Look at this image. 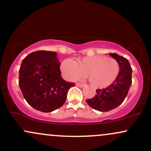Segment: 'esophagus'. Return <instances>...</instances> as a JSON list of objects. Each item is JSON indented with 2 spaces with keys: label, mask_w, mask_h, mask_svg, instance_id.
Listing matches in <instances>:
<instances>
[{
  "label": "esophagus",
  "mask_w": 151,
  "mask_h": 151,
  "mask_svg": "<svg viewBox=\"0 0 151 151\" xmlns=\"http://www.w3.org/2000/svg\"><path fill=\"white\" fill-rule=\"evenodd\" d=\"M76 85H77V86H79V87H83L84 86V84H81V83H79V82H77L76 83Z\"/></svg>",
  "instance_id": "obj_1"
}]
</instances>
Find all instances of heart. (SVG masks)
I'll return each instance as SVG.
<instances>
[{"label": "heart", "instance_id": "heart-1", "mask_svg": "<svg viewBox=\"0 0 151 151\" xmlns=\"http://www.w3.org/2000/svg\"><path fill=\"white\" fill-rule=\"evenodd\" d=\"M61 70L69 80H77L86 74L93 87L104 89L117 79L120 66L115 59L96 55L85 57L77 62L66 59L62 62Z\"/></svg>", "mask_w": 151, "mask_h": 151}]
</instances>
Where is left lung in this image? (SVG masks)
Instances as JSON below:
<instances>
[{"mask_svg": "<svg viewBox=\"0 0 151 151\" xmlns=\"http://www.w3.org/2000/svg\"><path fill=\"white\" fill-rule=\"evenodd\" d=\"M120 66V72L113 84L103 89H97L95 96L86 100L91 108L106 112L116 109L123 103L132 84V69L129 60L116 53H109Z\"/></svg>", "mask_w": 151, "mask_h": 151, "instance_id": "1", "label": "left lung"}]
</instances>
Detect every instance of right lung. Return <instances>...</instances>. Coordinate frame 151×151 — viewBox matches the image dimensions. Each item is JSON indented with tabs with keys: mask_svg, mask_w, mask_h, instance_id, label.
I'll return each instance as SVG.
<instances>
[{
	"mask_svg": "<svg viewBox=\"0 0 151 151\" xmlns=\"http://www.w3.org/2000/svg\"><path fill=\"white\" fill-rule=\"evenodd\" d=\"M60 62L55 52L39 51L22 60L19 70V86L28 104L48 113L65 104L68 90L74 83L61 77Z\"/></svg>",
	"mask_w": 151,
	"mask_h": 151,
	"instance_id": "right-lung-1",
	"label": "right lung"
}]
</instances>
